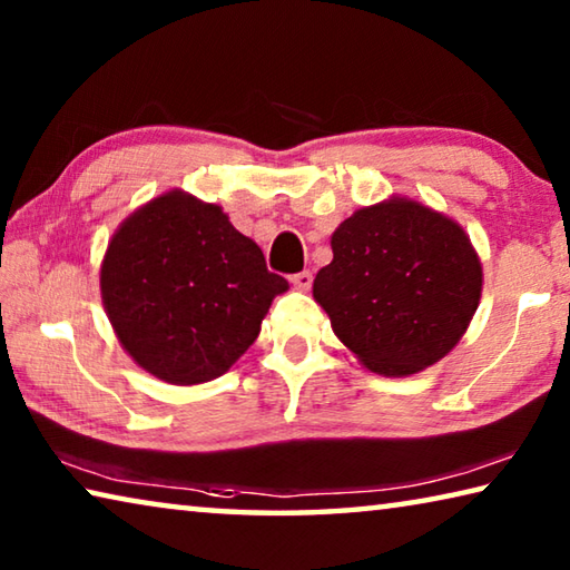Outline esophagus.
Listing matches in <instances>:
<instances>
[{"label": "esophagus", "mask_w": 570, "mask_h": 570, "mask_svg": "<svg viewBox=\"0 0 570 570\" xmlns=\"http://www.w3.org/2000/svg\"><path fill=\"white\" fill-rule=\"evenodd\" d=\"M312 282H314L312 272H298L292 276V284L298 288V292H308V288H312Z\"/></svg>", "instance_id": "esophagus-1"}]
</instances>
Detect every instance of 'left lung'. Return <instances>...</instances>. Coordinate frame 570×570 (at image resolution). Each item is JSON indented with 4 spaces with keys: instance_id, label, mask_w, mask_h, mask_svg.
<instances>
[{
    "instance_id": "1",
    "label": "left lung",
    "mask_w": 570,
    "mask_h": 570,
    "mask_svg": "<svg viewBox=\"0 0 570 570\" xmlns=\"http://www.w3.org/2000/svg\"><path fill=\"white\" fill-rule=\"evenodd\" d=\"M332 264L314 278L316 304L366 370L407 377L440 362L465 334L482 266L460 224L392 196L342 220Z\"/></svg>"
}]
</instances>
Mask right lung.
<instances>
[{"mask_svg":"<svg viewBox=\"0 0 570 570\" xmlns=\"http://www.w3.org/2000/svg\"><path fill=\"white\" fill-rule=\"evenodd\" d=\"M286 288L220 206L183 190L125 218L100 266L105 314L122 350L170 384L228 372Z\"/></svg>","mask_w":570,"mask_h":570,"instance_id":"1","label":"right lung"}]
</instances>
